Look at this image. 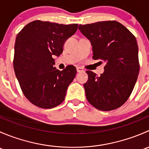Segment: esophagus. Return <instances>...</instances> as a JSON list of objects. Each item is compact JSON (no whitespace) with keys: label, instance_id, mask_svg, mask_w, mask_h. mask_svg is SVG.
Segmentation results:
<instances>
[{"label":"esophagus","instance_id":"obj_1","mask_svg":"<svg viewBox=\"0 0 149 149\" xmlns=\"http://www.w3.org/2000/svg\"><path fill=\"white\" fill-rule=\"evenodd\" d=\"M76 70H77L78 73H82V72L84 71L83 68H81L80 67H76Z\"/></svg>","mask_w":149,"mask_h":149}]
</instances>
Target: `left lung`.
Instances as JSON below:
<instances>
[{"instance_id":"8db88e82","label":"left lung","mask_w":149,"mask_h":149,"mask_svg":"<svg viewBox=\"0 0 149 149\" xmlns=\"http://www.w3.org/2000/svg\"><path fill=\"white\" fill-rule=\"evenodd\" d=\"M79 29L91 42L93 58L105 62L100 76L86 71L88 79L84 86L87 100L100 110L120 107L130 97L139 73L136 37L116 21L80 24Z\"/></svg>"}]
</instances>
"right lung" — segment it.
Masks as SVG:
<instances>
[{"instance_id":"1","label":"right lung","mask_w":149,"mask_h":149,"mask_svg":"<svg viewBox=\"0 0 149 149\" xmlns=\"http://www.w3.org/2000/svg\"><path fill=\"white\" fill-rule=\"evenodd\" d=\"M77 24H59L37 20L17 34L13 68L21 88L30 102L49 109L65 100L67 88L76 74L73 65L60 71L53 67L64 43L76 33Z\"/></svg>"}]
</instances>
